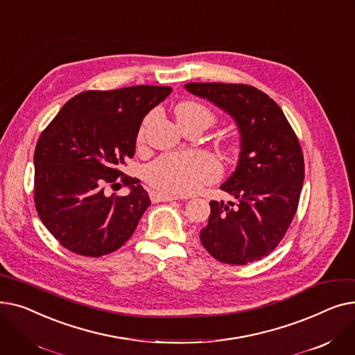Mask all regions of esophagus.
Segmentation results:
<instances>
[{"label":"esophagus","mask_w":355,"mask_h":355,"mask_svg":"<svg viewBox=\"0 0 355 355\" xmlns=\"http://www.w3.org/2000/svg\"><path fill=\"white\" fill-rule=\"evenodd\" d=\"M149 197L154 202H159V201H174L178 200L177 196H171V194H165V193H159V191H151L149 193Z\"/></svg>","instance_id":"34e87169"}]
</instances>
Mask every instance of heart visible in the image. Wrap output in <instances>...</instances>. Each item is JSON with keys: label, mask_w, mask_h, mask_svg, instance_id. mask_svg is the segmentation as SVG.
Instances as JSON below:
<instances>
[{"label": "heart", "mask_w": 355, "mask_h": 355, "mask_svg": "<svg viewBox=\"0 0 355 355\" xmlns=\"http://www.w3.org/2000/svg\"><path fill=\"white\" fill-rule=\"evenodd\" d=\"M178 123L187 119L213 121L211 112L197 102H182L175 109ZM144 139V130L139 141ZM221 174L217 158L206 151L170 153L155 159L146 170V180L154 189L171 196H189L202 185L216 181Z\"/></svg>", "instance_id": "obj_1"}]
</instances>
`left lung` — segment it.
<instances>
[{"mask_svg":"<svg viewBox=\"0 0 355 355\" xmlns=\"http://www.w3.org/2000/svg\"><path fill=\"white\" fill-rule=\"evenodd\" d=\"M236 121L240 157L221 185L236 201H210L200 240L218 262L248 265L281 243L295 217L305 177L302 148L282 109L265 92L241 83H187Z\"/></svg>","mask_w":355,"mask_h":355,"instance_id":"8db88e82","label":"left lung"}]
</instances>
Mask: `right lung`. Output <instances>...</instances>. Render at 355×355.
Here are the masks:
<instances>
[{
  "mask_svg": "<svg viewBox=\"0 0 355 355\" xmlns=\"http://www.w3.org/2000/svg\"><path fill=\"white\" fill-rule=\"evenodd\" d=\"M171 92L148 85L86 90L43 130L34 151V204L63 248L99 257L134 234L151 200L139 180L121 168L135 154L145 115ZM119 176L131 193L106 196L105 187L119 184Z\"/></svg>",
  "mask_w": 355,
  "mask_h": 355,
  "instance_id": "obj_1",
  "label": "right lung"
}]
</instances>
